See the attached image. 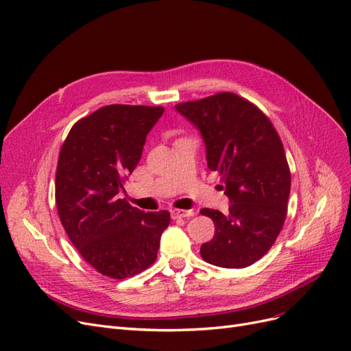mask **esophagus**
<instances>
[{
    "label": "esophagus",
    "mask_w": 351,
    "mask_h": 351,
    "mask_svg": "<svg viewBox=\"0 0 351 351\" xmlns=\"http://www.w3.org/2000/svg\"><path fill=\"white\" fill-rule=\"evenodd\" d=\"M172 214V218H188V217H192L193 215V211H186V210H172L171 211Z\"/></svg>",
    "instance_id": "obj_1"
}]
</instances>
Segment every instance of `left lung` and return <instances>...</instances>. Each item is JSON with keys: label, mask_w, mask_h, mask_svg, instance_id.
I'll return each instance as SVG.
<instances>
[{"label": "left lung", "mask_w": 351, "mask_h": 351, "mask_svg": "<svg viewBox=\"0 0 351 351\" xmlns=\"http://www.w3.org/2000/svg\"><path fill=\"white\" fill-rule=\"evenodd\" d=\"M175 108L201 132L206 163L221 176L231 202L227 214L201 210L215 226L201 257L219 267H247L269 252L287 218L291 171L282 140L263 111L237 94L219 93Z\"/></svg>", "instance_id": "1"}]
</instances>
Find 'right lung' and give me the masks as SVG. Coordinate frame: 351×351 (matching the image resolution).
<instances>
[{
	"label": "right lung",
	"instance_id": "1",
	"mask_svg": "<svg viewBox=\"0 0 351 351\" xmlns=\"http://www.w3.org/2000/svg\"><path fill=\"white\" fill-rule=\"evenodd\" d=\"M163 107H102L76 121L63 141L55 197L72 244L98 274L132 278L158 257L167 211L145 213L119 195Z\"/></svg>",
	"mask_w": 351,
	"mask_h": 351
}]
</instances>
